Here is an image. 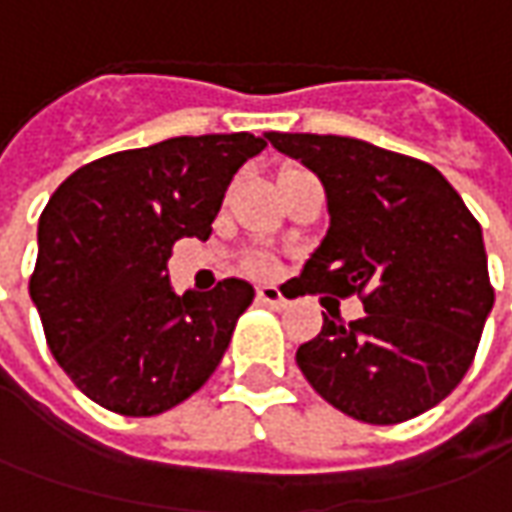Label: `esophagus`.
I'll list each match as a JSON object with an SVG mask.
<instances>
[{
    "label": "esophagus",
    "mask_w": 512,
    "mask_h": 512,
    "mask_svg": "<svg viewBox=\"0 0 512 512\" xmlns=\"http://www.w3.org/2000/svg\"><path fill=\"white\" fill-rule=\"evenodd\" d=\"M257 300L266 303V306H272V309H283V306H286V297L280 294L277 286H260V289H257Z\"/></svg>",
    "instance_id": "34e87169"
}]
</instances>
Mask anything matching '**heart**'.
<instances>
[{
	"mask_svg": "<svg viewBox=\"0 0 512 512\" xmlns=\"http://www.w3.org/2000/svg\"><path fill=\"white\" fill-rule=\"evenodd\" d=\"M263 269H266V266H263V263H260V266H257V272H263Z\"/></svg>",
	"mask_w": 512,
	"mask_h": 512,
	"instance_id": "1",
	"label": "heart"
}]
</instances>
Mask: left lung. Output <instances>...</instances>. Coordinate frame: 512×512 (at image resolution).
I'll return each instance as SVG.
<instances>
[{"instance_id": "1", "label": "left lung", "mask_w": 512, "mask_h": 512, "mask_svg": "<svg viewBox=\"0 0 512 512\" xmlns=\"http://www.w3.org/2000/svg\"><path fill=\"white\" fill-rule=\"evenodd\" d=\"M266 138L326 186L331 223L297 277L300 294L357 293L366 309L351 324L323 314V331L297 348L303 377L368 425L425 414L467 374L496 300L482 226L419 158L343 135Z\"/></svg>"}]
</instances>
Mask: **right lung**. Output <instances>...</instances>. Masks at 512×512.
<instances>
[{
	"label": "right lung",
	"mask_w": 512,
	"mask_h": 512,
	"mask_svg": "<svg viewBox=\"0 0 512 512\" xmlns=\"http://www.w3.org/2000/svg\"><path fill=\"white\" fill-rule=\"evenodd\" d=\"M263 147L252 133L167 138L84 164L50 195L30 300L84 397L155 416L212 377L255 289L226 277L175 294L167 260L175 240L212 235L226 186Z\"/></svg>",
	"instance_id": "1"
}]
</instances>
